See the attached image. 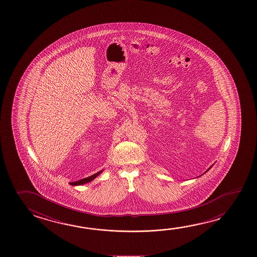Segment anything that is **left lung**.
Returning <instances> with one entry per match:
<instances>
[{"label":"left lung","mask_w":257,"mask_h":257,"mask_svg":"<svg viewBox=\"0 0 257 257\" xmlns=\"http://www.w3.org/2000/svg\"><path fill=\"white\" fill-rule=\"evenodd\" d=\"M212 167V166H211ZM211 167H210V168H211ZM210 168H209V169H208V170H210ZM208 170H207V171H208ZM207 171H206V172H207Z\"/></svg>","instance_id":"8db88e82"}]
</instances>
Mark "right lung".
Listing matches in <instances>:
<instances>
[{
  "label": "right lung",
  "mask_w": 257,
  "mask_h": 257,
  "mask_svg": "<svg viewBox=\"0 0 257 257\" xmlns=\"http://www.w3.org/2000/svg\"><path fill=\"white\" fill-rule=\"evenodd\" d=\"M104 171V170L98 171L97 173H95L94 175L89 176V177L85 178V179H82V180H77V181H74V182H69V184L72 185V186H80V185L88 183V182H90V181H92L94 179H95L97 176L99 175L100 173H102V171Z\"/></svg>",
  "instance_id": "add662e5"
}]
</instances>
